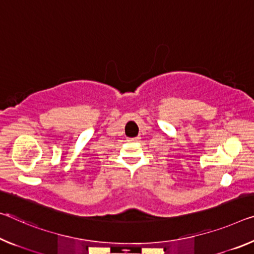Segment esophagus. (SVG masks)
Returning <instances> with one entry per match:
<instances>
[{
    "label": "esophagus",
    "mask_w": 254,
    "mask_h": 254,
    "mask_svg": "<svg viewBox=\"0 0 254 254\" xmlns=\"http://www.w3.org/2000/svg\"><path fill=\"white\" fill-rule=\"evenodd\" d=\"M139 137H131V138H128V142H138Z\"/></svg>",
    "instance_id": "34e87169"
}]
</instances>
